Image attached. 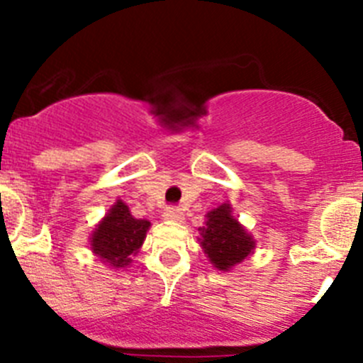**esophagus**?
Here are the masks:
<instances>
[{
	"mask_svg": "<svg viewBox=\"0 0 363 363\" xmlns=\"http://www.w3.org/2000/svg\"><path fill=\"white\" fill-rule=\"evenodd\" d=\"M163 218L169 221H184V213L179 209H176V207H169V209L163 213Z\"/></svg>",
	"mask_w": 363,
	"mask_h": 363,
	"instance_id": "1",
	"label": "esophagus"
}]
</instances>
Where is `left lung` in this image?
Wrapping results in <instances>:
<instances>
[{
  "mask_svg": "<svg viewBox=\"0 0 363 363\" xmlns=\"http://www.w3.org/2000/svg\"><path fill=\"white\" fill-rule=\"evenodd\" d=\"M198 230V242L218 271H233L243 259L255 255L256 240L234 216L229 201L205 214L203 227Z\"/></svg>",
  "mask_w": 363,
  "mask_h": 363,
  "instance_id": "obj_1",
  "label": "left lung"
}]
</instances>
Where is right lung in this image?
<instances>
[{
  "label": "right lung",
  "instance_id": "add662e5",
  "mask_svg": "<svg viewBox=\"0 0 363 363\" xmlns=\"http://www.w3.org/2000/svg\"><path fill=\"white\" fill-rule=\"evenodd\" d=\"M150 221L134 218L125 201L116 200L91 234V251L105 265L125 269L145 242Z\"/></svg>",
  "mask_w": 363,
  "mask_h": 363
}]
</instances>
